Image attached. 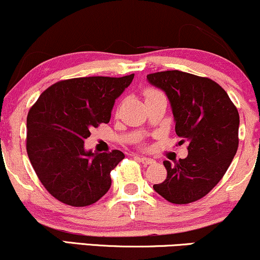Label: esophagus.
Masks as SVG:
<instances>
[{
    "instance_id": "1",
    "label": "esophagus",
    "mask_w": 260,
    "mask_h": 260,
    "mask_svg": "<svg viewBox=\"0 0 260 260\" xmlns=\"http://www.w3.org/2000/svg\"><path fill=\"white\" fill-rule=\"evenodd\" d=\"M139 160L145 165H149V164H153V162H154V160H153L152 158H146V156H139Z\"/></svg>"
}]
</instances>
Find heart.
<instances>
[{
    "label": "heart",
    "instance_id": "b5f03b06",
    "mask_svg": "<svg viewBox=\"0 0 260 260\" xmlns=\"http://www.w3.org/2000/svg\"><path fill=\"white\" fill-rule=\"evenodd\" d=\"M154 94H159L158 91H155V90H153V89H150V90H148L147 91V96H149V95H154Z\"/></svg>",
    "mask_w": 260,
    "mask_h": 260
}]
</instances>
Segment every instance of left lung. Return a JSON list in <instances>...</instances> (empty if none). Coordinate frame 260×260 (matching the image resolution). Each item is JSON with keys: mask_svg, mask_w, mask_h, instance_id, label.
Masks as SVG:
<instances>
[{"mask_svg": "<svg viewBox=\"0 0 260 260\" xmlns=\"http://www.w3.org/2000/svg\"><path fill=\"white\" fill-rule=\"evenodd\" d=\"M147 81L171 105L177 136L187 158L165 160L168 176L153 188L172 204H189L211 191L232 164L239 147L240 117L226 91L210 78L182 71L150 73Z\"/></svg>", "mask_w": 260, "mask_h": 260, "instance_id": "1", "label": "left lung"}]
</instances>
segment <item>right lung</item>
I'll use <instances>...</instances> for the list:
<instances>
[{
	"label": "right lung",
	"instance_id": "add662e5",
	"mask_svg": "<svg viewBox=\"0 0 260 260\" xmlns=\"http://www.w3.org/2000/svg\"><path fill=\"white\" fill-rule=\"evenodd\" d=\"M133 75L82 77L57 82L28 111L26 150L44 188L61 203L83 207L111 188V171L124 153H94L84 148L92 127L107 124L114 102Z\"/></svg>",
	"mask_w": 260,
	"mask_h": 260
}]
</instances>
